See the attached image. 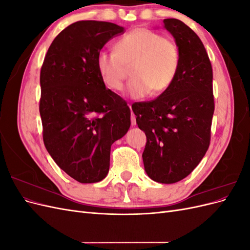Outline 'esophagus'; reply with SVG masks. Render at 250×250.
Here are the masks:
<instances>
[{
  "label": "esophagus",
  "mask_w": 250,
  "mask_h": 250,
  "mask_svg": "<svg viewBox=\"0 0 250 250\" xmlns=\"http://www.w3.org/2000/svg\"><path fill=\"white\" fill-rule=\"evenodd\" d=\"M130 120H131V125L134 126L135 124H137V121H135V115L132 112L131 110V117H130Z\"/></svg>",
  "instance_id": "obj_1"
}]
</instances>
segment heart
<instances>
[{
    "mask_svg": "<svg viewBox=\"0 0 250 250\" xmlns=\"http://www.w3.org/2000/svg\"><path fill=\"white\" fill-rule=\"evenodd\" d=\"M116 51L102 50L96 58L97 71L108 88L119 92L124 87L131 66L133 77L127 92L134 99L150 93L161 95L175 80L180 65L177 44L161 33L137 28L117 41Z\"/></svg>",
    "mask_w": 250,
    "mask_h": 250,
    "instance_id": "1",
    "label": "heart"
}]
</instances>
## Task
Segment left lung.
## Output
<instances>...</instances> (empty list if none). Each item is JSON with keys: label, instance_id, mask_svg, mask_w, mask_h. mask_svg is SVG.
Listing matches in <instances>:
<instances>
[{"label": "left lung", "instance_id": "8db88e82", "mask_svg": "<svg viewBox=\"0 0 250 250\" xmlns=\"http://www.w3.org/2000/svg\"><path fill=\"white\" fill-rule=\"evenodd\" d=\"M180 53L172 85L156 99L132 104L137 124L146 134L143 162L148 176L161 184L184 179L209 147L215 110L213 69L202 42L176 19L164 20Z\"/></svg>", "mask_w": 250, "mask_h": 250}]
</instances>
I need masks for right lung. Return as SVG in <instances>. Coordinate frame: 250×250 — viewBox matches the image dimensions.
<instances>
[{
    "instance_id": "obj_1",
    "label": "right lung",
    "mask_w": 250,
    "mask_h": 250,
    "mask_svg": "<svg viewBox=\"0 0 250 250\" xmlns=\"http://www.w3.org/2000/svg\"><path fill=\"white\" fill-rule=\"evenodd\" d=\"M123 31L108 21L73 22L53 41L41 69L43 144L81 184L107 175L111 145L130 127L126 101L105 87L96 65L104 44Z\"/></svg>"
}]
</instances>
